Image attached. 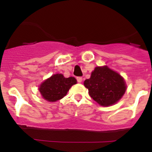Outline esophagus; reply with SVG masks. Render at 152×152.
Returning a JSON list of instances; mask_svg holds the SVG:
<instances>
[{
	"label": "esophagus",
	"mask_w": 152,
	"mask_h": 152,
	"mask_svg": "<svg viewBox=\"0 0 152 152\" xmlns=\"http://www.w3.org/2000/svg\"><path fill=\"white\" fill-rule=\"evenodd\" d=\"M77 82H78V83H81V82H82V80H83L82 77H77Z\"/></svg>",
	"instance_id": "obj_1"
}]
</instances>
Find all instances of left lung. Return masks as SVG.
<instances>
[{"mask_svg":"<svg viewBox=\"0 0 152 152\" xmlns=\"http://www.w3.org/2000/svg\"><path fill=\"white\" fill-rule=\"evenodd\" d=\"M84 85L93 100L102 107L116 103L126 91L124 78L107 65L96 67L91 77L84 80Z\"/></svg>","mask_w":152,"mask_h":152,"instance_id":"left-lung-1","label":"left lung"}]
</instances>
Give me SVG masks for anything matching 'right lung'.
Returning a JSON list of instances; mask_svg holds the SVG:
<instances>
[{"mask_svg": "<svg viewBox=\"0 0 152 152\" xmlns=\"http://www.w3.org/2000/svg\"><path fill=\"white\" fill-rule=\"evenodd\" d=\"M76 84L77 80L74 77H64L62 74H55L40 84L39 91L45 100L56 102L62 99Z\"/></svg>", "mask_w": 152, "mask_h": 152, "instance_id": "1", "label": "right lung"}]
</instances>
